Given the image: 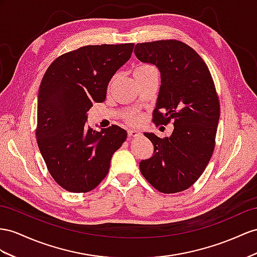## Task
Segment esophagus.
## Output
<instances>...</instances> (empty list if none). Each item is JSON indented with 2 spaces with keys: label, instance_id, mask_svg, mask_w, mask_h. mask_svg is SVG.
Here are the masks:
<instances>
[{
  "label": "esophagus",
  "instance_id": "1",
  "mask_svg": "<svg viewBox=\"0 0 257 257\" xmlns=\"http://www.w3.org/2000/svg\"><path fill=\"white\" fill-rule=\"evenodd\" d=\"M140 136H141L140 131L135 130V129H129L128 130V137L129 138H137V137H140Z\"/></svg>",
  "mask_w": 257,
  "mask_h": 257
}]
</instances>
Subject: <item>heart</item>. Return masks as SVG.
Here are the masks:
<instances>
[{"mask_svg": "<svg viewBox=\"0 0 257 257\" xmlns=\"http://www.w3.org/2000/svg\"><path fill=\"white\" fill-rule=\"evenodd\" d=\"M151 70H154V67H152L151 65L148 64H140V65H137L136 68L134 69V75L135 76H139V75H144L147 74V72L151 71ZM127 119L130 122H137L138 121V116L136 114H130Z\"/></svg>", "mask_w": 257, "mask_h": 257, "instance_id": "heart-1", "label": "heart"}]
</instances>
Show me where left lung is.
<instances>
[{
	"label": "left lung",
	"mask_w": 257,
	"mask_h": 257,
	"mask_svg": "<svg viewBox=\"0 0 257 257\" xmlns=\"http://www.w3.org/2000/svg\"><path fill=\"white\" fill-rule=\"evenodd\" d=\"M135 54L161 72L153 121H174L173 134L164 139L144 134L154 153L140 162L141 174L160 192L183 191L200 178L215 148L220 108L214 81L202 57L183 42L138 43Z\"/></svg>",
	"instance_id": "obj_1"
}]
</instances>
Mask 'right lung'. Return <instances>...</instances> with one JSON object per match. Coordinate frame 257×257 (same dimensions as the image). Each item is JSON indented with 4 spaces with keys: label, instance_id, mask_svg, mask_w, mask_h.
Instances as JSON below:
<instances>
[{
    "label": "right lung",
    "instance_id": "1",
    "mask_svg": "<svg viewBox=\"0 0 257 257\" xmlns=\"http://www.w3.org/2000/svg\"><path fill=\"white\" fill-rule=\"evenodd\" d=\"M134 43L87 45L57 57L38 93L37 141L53 179L69 192L93 190L106 177L111 156L127 131L113 124L85 126L93 103L106 97L115 72L131 57Z\"/></svg>",
    "mask_w": 257,
    "mask_h": 257
}]
</instances>
